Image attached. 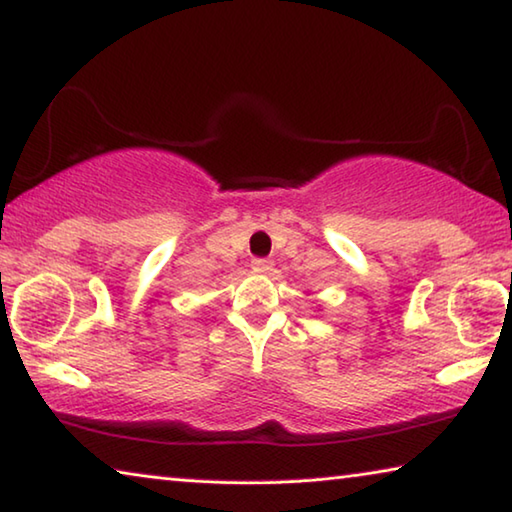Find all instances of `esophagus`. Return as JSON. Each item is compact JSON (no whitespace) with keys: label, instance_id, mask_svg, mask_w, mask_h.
Listing matches in <instances>:
<instances>
[{"label":"esophagus","instance_id":"1","mask_svg":"<svg viewBox=\"0 0 512 512\" xmlns=\"http://www.w3.org/2000/svg\"><path fill=\"white\" fill-rule=\"evenodd\" d=\"M250 266H253L255 271H259V273H266V271H271V268H273V262H271V259H264V257H255L253 262H250Z\"/></svg>","mask_w":512,"mask_h":512}]
</instances>
